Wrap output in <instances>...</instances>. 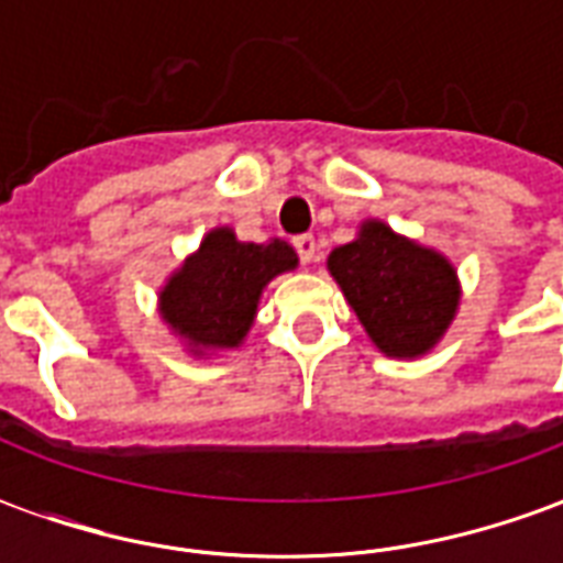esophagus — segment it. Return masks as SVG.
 Returning a JSON list of instances; mask_svg holds the SVG:
<instances>
[{"instance_id": "1", "label": "esophagus", "mask_w": 563, "mask_h": 563, "mask_svg": "<svg viewBox=\"0 0 563 563\" xmlns=\"http://www.w3.org/2000/svg\"><path fill=\"white\" fill-rule=\"evenodd\" d=\"M295 251L300 253V260H303L307 265L319 263V242H316L310 233H303L295 239Z\"/></svg>"}]
</instances>
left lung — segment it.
<instances>
[{
	"instance_id": "8db88e82",
	"label": "left lung",
	"mask_w": 563,
	"mask_h": 563,
	"mask_svg": "<svg viewBox=\"0 0 563 563\" xmlns=\"http://www.w3.org/2000/svg\"><path fill=\"white\" fill-rule=\"evenodd\" d=\"M328 272L372 345L393 360L431 354L461 310L452 260L380 218L360 221L357 235L330 251Z\"/></svg>"
}]
</instances>
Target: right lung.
I'll return each instance as SVG.
<instances>
[{"mask_svg":"<svg viewBox=\"0 0 563 563\" xmlns=\"http://www.w3.org/2000/svg\"><path fill=\"white\" fill-rule=\"evenodd\" d=\"M295 268L298 253L289 242H242L233 227H212L162 283L158 316L197 360L242 349L265 286Z\"/></svg>","mask_w":563,"mask_h":563,"instance_id":"obj_1","label":"right lung"}]
</instances>
